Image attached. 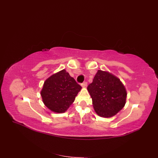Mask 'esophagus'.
Listing matches in <instances>:
<instances>
[{"label": "esophagus", "mask_w": 158, "mask_h": 158, "mask_svg": "<svg viewBox=\"0 0 158 158\" xmlns=\"http://www.w3.org/2000/svg\"><path fill=\"white\" fill-rule=\"evenodd\" d=\"M81 86H82L83 87H86V85H87V83L86 82H83V83H81Z\"/></svg>", "instance_id": "esophagus-1"}]
</instances>
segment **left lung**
Segmentation results:
<instances>
[{
    "mask_svg": "<svg viewBox=\"0 0 158 158\" xmlns=\"http://www.w3.org/2000/svg\"><path fill=\"white\" fill-rule=\"evenodd\" d=\"M87 89L96 113L102 117H111L125 106L127 92L124 86L107 72L98 70Z\"/></svg>",
    "mask_w": 158,
    "mask_h": 158,
    "instance_id": "8db88e82",
    "label": "left lung"
}]
</instances>
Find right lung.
Segmentation results:
<instances>
[{
    "instance_id": "1",
    "label": "right lung",
    "mask_w": 158,
    "mask_h": 158,
    "mask_svg": "<svg viewBox=\"0 0 158 158\" xmlns=\"http://www.w3.org/2000/svg\"><path fill=\"white\" fill-rule=\"evenodd\" d=\"M77 83L65 69H62L47 79L41 96L45 106L55 113L66 111L81 90Z\"/></svg>"
}]
</instances>
